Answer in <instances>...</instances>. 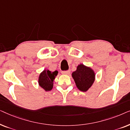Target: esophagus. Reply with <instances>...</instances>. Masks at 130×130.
Instances as JSON below:
<instances>
[{
  "label": "esophagus",
  "mask_w": 130,
  "mask_h": 130,
  "mask_svg": "<svg viewBox=\"0 0 130 130\" xmlns=\"http://www.w3.org/2000/svg\"><path fill=\"white\" fill-rule=\"evenodd\" d=\"M61 73L63 74H67V75H68L70 73V70H67V71H62L61 72Z\"/></svg>",
  "instance_id": "34e87169"
}]
</instances>
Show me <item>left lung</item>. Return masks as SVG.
I'll use <instances>...</instances> for the list:
<instances>
[{
    "mask_svg": "<svg viewBox=\"0 0 130 130\" xmlns=\"http://www.w3.org/2000/svg\"><path fill=\"white\" fill-rule=\"evenodd\" d=\"M72 76L78 89L82 92H86L95 80L94 70L83 64L77 66V69L72 73Z\"/></svg>",
    "mask_w": 130,
    "mask_h": 130,
    "instance_id": "obj_1",
    "label": "left lung"
}]
</instances>
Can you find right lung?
Returning a JSON list of instances; mask_svg holds the SVG:
<instances>
[{
  "label": "right lung",
  "instance_id": "add662e5",
  "mask_svg": "<svg viewBox=\"0 0 130 130\" xmlns=\"http://www.w3.org/2000/svg\"><path fill=\"white\" fill-rule=\"evenodd\" d=\"M58 71L51 72L48 69H45L41 73L38 77V85L45 91L52 90L55 78L58 74Z\"/></svg>",
  "mask_w": 130,
  "mask_h": 130
}]
</instances>
